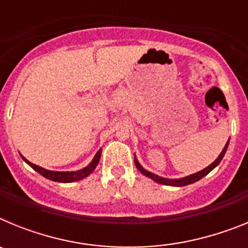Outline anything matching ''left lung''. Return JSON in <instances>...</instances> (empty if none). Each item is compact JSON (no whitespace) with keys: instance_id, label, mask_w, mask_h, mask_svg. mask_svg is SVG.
Listing matches in <instances>:
<instances>
[{"instance_id":"1","label":"left lung","mask_w":248,"mask_h":248,"mask_svg":"<svg viewBox=\"0 0 248 248\" xmlns=\"http://www.w3.org/2000/svg\"><path fill=\"white\" fill-rule=\"evenodd\" d=\"M229 141H230V139H229ZM229 141H227L226 145H225V148H223L222 151H221V154L218 155V157L215 160L214 163L210 164L207 168H205L203 170H201V171L195 172V174L189 175V176L181 177V179H165V177L157 176V175H155V174H153V172L145 170L143 166L140 165L139 161H138L137 157L135 156H134V163H135V166H137V169L139 170L140 172H141V174L145 175V176H148V177H150V179H153L155 183L163 184V185H169V186H186V185H190V184L196 183V181H199L200 179H202L203 176H206V175L209 174L211 170H214V169L221 163V160H222L223 155H225V153H226V150H227V146H229Z\"/></svg>"}]
</instances>
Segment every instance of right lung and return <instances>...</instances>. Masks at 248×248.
<instances>
[{"label": "right lung", "instance_id": "1", "mask_svg": "<svg viewBox=\"0 0 248 248\" xmlns=\"http://www.w3.org/2000/svg\"><path fill=\"white\" fill-rule=\"evenodd\" d=\"M100 155H102V149L97 151V154H95V156L93 157V160H92L88 166H85L84 169H80L78 171H52V170L41 168V166L36 165V164H32L25 156H22V155L21 156L31 168L34 169L38 174L45 176L46 179H49L52 181H58V183H74V181L82 180V179H84V177H87L89 174L94 171V169L97 168L98 163H99Z\"/></svg>", "mask_w": 248, "mask_h": 248}]
</instances>
